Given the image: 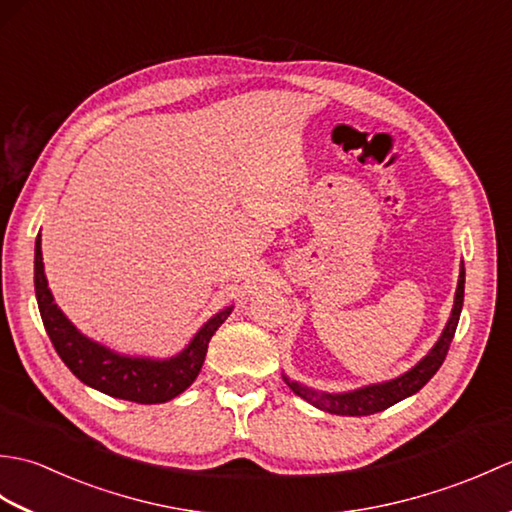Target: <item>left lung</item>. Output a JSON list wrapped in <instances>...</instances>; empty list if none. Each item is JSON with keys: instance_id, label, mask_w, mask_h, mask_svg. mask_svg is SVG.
Instances as JSON below:
<instances>
[{"instance_id": "8db88e82", "label": "left lung", "mask_w": 512, "mask_h": 512, "mask_svg": "<svg viewBox=\"0 0 512 512\" xmlns=\"http://www.w3.org/2000/svg\"><path fill=\"white\" fill-rule=\"evenodd\" d=\"M462 303H464V264L460 266V279H458V288H455V301H453L451 317L447 321V328L442 330L440 339L431 347V352L424 356L418 365H413L409 372L400 374L398 378L385 380V383L367 385L354 391H343V394H328V391L310 389L306 385L297 383V380H290L284 374L286 385L295 391L297 396L308 400L310 405H314L321 411L336 413V416H372V413H378L391 405H396V402L413 396L416 391H420L424 385H427L433 378V374H436L440 365L444 363L449 345L453 341L455 328H458Z\"/></svg>"}]
</instances>
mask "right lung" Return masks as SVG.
<instances>
[{
    "label": "right lung",
    "mask_w": 512,
    "mask_h": 512,
    "mask_svg": "<svg viewBox=\"0 0 512 512\" xmlns=\"http://www.w3.org/2000/svg\"><path fill=\"white\" fill-rule=\"evenodd\" d=\"M35 295L43 328L70 372L92 389H99L112 398L138 402V405H156V402L180 396L198 378L211 336L233 310L231 306L217 312L195 332L189 345L171 358L118 354L81 334L54 303L46 273H43L41 233L35 242Z\"/></svg>",
    "instance_id": "1"
}]
</instances>
